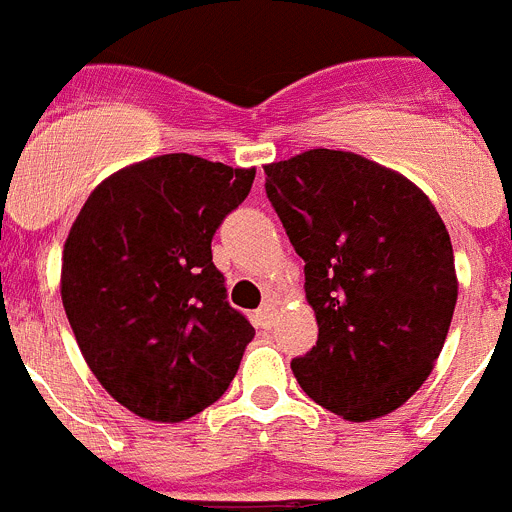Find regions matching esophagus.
Returning <instances> with one entry per match:
<instances>
[{
	"label": "esophagus",
	"instance_id": "1",
	"mask_svg": "<svg viewBox=\"0 0 512 512\" xmlns=\"http://www.w3.org/2000/svg\"><path fill=\"white\" fill-rule=\"evenodd\" d=\"M273 322H275V304H262L260 309H257V324H260V327H265V330H268V327H273Z\"/></svg>",
	"mask_w": 512,
	"mask_h": 512
}]
</instances>
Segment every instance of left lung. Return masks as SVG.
Here are the masks:
<instances>
[{
	"label": "left lung",
	"instance_id": "8db88e82",
	"mask_svg": "<svg viewBox=\"0 0 512 512\" xmlns=\"http://www.w3.org/2000/svg\"><path fill=\"white\" fill-rule=\"evenodd\" d=\"M265 193L304 265L317 345L291 368L350 422L402 407L451 327L459 281L446 224L415 182L353 151L265 164Z\"/></svg>",
	"mask_w": 512,
	"mask_h": 512
}]
</instances>
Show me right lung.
I'll return each mask as SVG.
<instances>
[{"instance_id": "right-lung-1", "label": "right lung", "mask_w": 512, "mask_h": 512, "mask_svg": "<svg viewBox=\"0 0 512 512\" xmlns=\"http://www.w3.org/2000/svg\"><path fill=\"white\" fill-rule=\"evenodd\" d=\"M255 167L162 154L102 180L71 224L61 301L115 402L154 422L198 415L229 389L255 327L229 306L211 239Z\"/></svg>"}]
</instances>
